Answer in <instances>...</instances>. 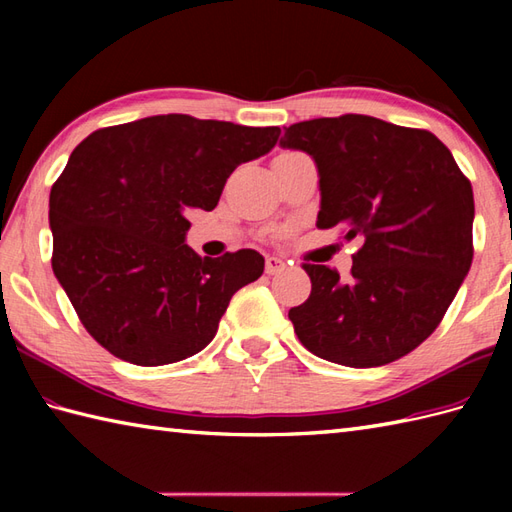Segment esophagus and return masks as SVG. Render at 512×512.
Returning a JSON list of instances; mask_svg holds the SVG:
<instances>
[{
  "mask_svg": "<svg viewBox=\"0 0 512 512\" xmlns=\"http://www.w3.org/2000/svg\"><path fill=\"white\" fill-rule=\"evenodd\" d=\"M286 268V264H284V259H279V257H266V273L268 275H277V273H281V270Z\"/></svg>",
  "mask_w": 512,
  "mask_h": 512,
  "instance_id": "esophagus-1",
  "label": "esophagus"
}]
</instances>
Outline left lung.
<instances>
[{
	"mask_svg": "<svg viewBox=\"0 0 512 512\" xmlns=\"http://www.w3.org/2000/svg\"><path fill=\"white\" fill-rule=\"evenodd\" d=\"M279 147L319 171V228L363 242L352 275L306 264L312 292L288 317L312 354L380 367L438 328L473 262V189L424 129L345 114L290 125Z\"/></svg>",
	"mask_w": 512,
	"mask_h": 512,
	"instance_id": "obj_1",
	"label": "left lung"
}]
</instances>
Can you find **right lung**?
I'll use <instances>...</instances> for the list:
<instances>
[{
	"mask_svg": "<svg viewBox=\"0 0 512 512\" xmlns=\"http://www.w3.org/2000/svg\"><path fill=\"white\" fill-rule=\"evenodd\" d=\"M279 127L162 114L105 127L72 151L50 191L52 270L94 341L127 363L182 361L213 341L228 301L264 257H200L184 244L193 209L211 211L242 162Z\"/></svg>",
	"mask_w": 512,
	"mask_h": 512,
	"instance_id": "1",
	"label": "right lung"
}]
</instances>
